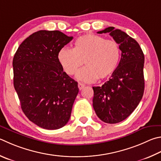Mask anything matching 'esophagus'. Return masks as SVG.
Here are the masks:
<instances>
[{
  "mask_svg": "<svg viewBox=\"0 0 161 161\" xmlns=\"http://www.w3.org/2000/svg\"><path fill=\"white\" fill-rule=\"evenodd\" d=\"M84 86H85V85H84V84H82V83L80 82L78 84V87H79V89H80V90H82L84 88Z\"/></svg>",
  "mask_w": 161,
  "mask_h": 161,
  "instance_id": "obj_1",
  "label": "esophagus"
}]
</instances>
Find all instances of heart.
Masks as SVG:
<instances>
[{"mask_svg":"<svg viewBox=\"0 0 161 161\" xmlns=\"http://www.w3.org/2000/svg\"><path fill=\"white\" fill-rule=\"evenodd\" d=\"M57 57L61 68L68 75H75L84 62L86 67L80 69L76 77L79 80L92 83L98 78L109 77L115 72L120 58V49L115 41L86 34L75 41L73 48H60Z\"/></svg>","mask_w":161,"mask_h":161,"instance_id":"b5f03b06","label":"heart"}]
</instances>
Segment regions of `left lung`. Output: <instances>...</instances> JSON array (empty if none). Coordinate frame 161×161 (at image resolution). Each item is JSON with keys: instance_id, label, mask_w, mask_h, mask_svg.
<instances>
[{"instance_id": "1", "label": "left lung", "mask_w": 161, "mask_h": 161, "mask_svg": "<svg viewBox=\"0 0 161 161\" xmlns=\"http://www.w3.org/2000/svg\"><path fill=\"white\" fill-rule=\"evenodd\" d=\"M97 33H109L122 52L119 65L110 80L101 86L93 87L96 115L106 123L115 124L130 115L142 100L144 55L136 41L124 31L109 27Z\"/></svg>"}]
</instances>
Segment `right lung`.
I'll return each instance as SVG.
<instances>
[{
    "instance_id": "1",
    "label": "right lung",
    "mask_w": 161,
    "mask_h": 161,
    "mask_svg": "<svg viewBox=\"0 0 161 161\" xmlns=\"http://www.w3.org/2000/svg\"><path fill=\"white\" fill-rule=\"evenodd\" d=\"M72 39L60 31L40 30L14 55L13 83L22 110L43 129L58 130L68 123L79 92L77 82L63 72L57 57Z\"/></svg>"
}]
</instances>
